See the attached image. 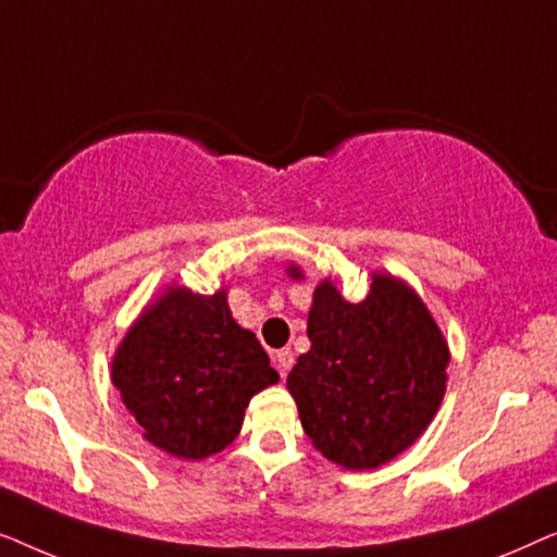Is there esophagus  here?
I'll return each instance as SVG.
<instances>
[{"instance_id": "1", "label": "esophagus", "mask_w": 557, "mask_h": 557, "mask_svg": "<svg viewBox=\"0 0 557 557\" xmlns=\"http://www.w3.org/2000/svg\"><path fill=\"white\" fill-rule=\"evenodd\" d=\"M273 364H276V370L281 372V375H286V372L294 368L292 349H276V352H273Z\"/></svg>"}]
</instances>
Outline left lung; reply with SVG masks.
Masks as SVG:
<instances>
[{"mask_svg":"<svg viewBox=\"0 0 557 557\" xmlns=\"http://www.w3.org/2000/svg\"><path fill=\"white\" fill-rule=\"evenodd\" d=\"M307 332L311 349L286 385L311 444L345 469H375L406 451L446 391L448 347L423 301L380 273L360 304L324 281Z\"/></svg>","mask_w":557,"mask_h":557,"instance_id":"8db88e82","label":"left lung"}]
</instances>
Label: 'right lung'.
Returning <instances> with one entry per match:
<instances>
[{"label":"right lung","mask_w":557,"mask_h":557,"mask_svg":"<svg viewBox=\"0 0 557 557\" xmlns=\"http://www.w3.org/2000/svg\"><path fill=\"white\" fill-rule=\"evenodd\" d=\"M111 377L144 438L205 459L233 444L250 398L278 372L256 334L235 324L223 292L170 288L128 330Z\"/></svg>","instance_id":"add662e5"}]
</instances>
